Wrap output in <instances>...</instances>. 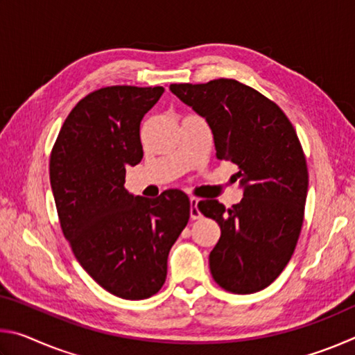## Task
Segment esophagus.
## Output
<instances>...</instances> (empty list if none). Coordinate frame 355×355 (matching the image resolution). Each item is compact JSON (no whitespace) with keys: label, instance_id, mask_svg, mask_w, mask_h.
<instances>
[{"label":"esophagus","instance_id":"obj_1","mask_svg":"<svg viewBox=\"0 0 355 355\" xmlns=\"http://www.w3.org/2000/svg\"><path fill=\"white\" fill-rule=\"evenodd\" d=\"M197 203H199V199H197V197H191V209H189V213H191V219L192 220L202 218V213H200L199 207H197Z\"/></svg>","mask_w":355,"mask_h":355}]
</instances>
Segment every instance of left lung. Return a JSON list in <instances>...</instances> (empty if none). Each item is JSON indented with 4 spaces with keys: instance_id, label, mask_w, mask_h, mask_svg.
<instances>
[{
    "instance_id": "left-lung-1",
    "label": "left lung",
    "mask_w": 355,
    "mask_h": 355,
    "mask_svg": "<svg viewBox=\"0 0 355 355\" xmlns=\"http://www.w3.org/2000/svg\"><path fill=\"white\" fill-rule=\"evenodd\" d=\"M171 91L207 119L216 156L238 166L244 186L232 208L214 199L197 205L220 227L209 271L225 291H260L291 260L302 228L309 171L296 130L277 103L230 78L171 84Z\"/></svg>"
}]
</instances>
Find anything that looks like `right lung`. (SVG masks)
<instances>
[{
	"instance_id": "add662e5",
	"label": "right lung",
	"mask_w": 355,
	"mask_h": 355,
	"mask_svg": "<svg viewBox=\"0 0 355 355\" xmlns=\"http://www.w3.org/2000/svg\"><path fill=\"white\" fill-rule=\"evenodd\" d=\"M163 86H107L87 94L65 119L50 156L59 224L84 271L122 299L152 297L167 257L189 220L183 191L156 199L125 189L127 166L142 159L141 120Z\"/></svg>"
}]
</instances>
